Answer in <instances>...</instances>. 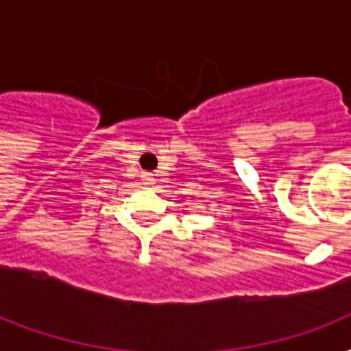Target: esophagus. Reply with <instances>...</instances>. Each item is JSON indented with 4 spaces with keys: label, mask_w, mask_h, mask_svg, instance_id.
Masks as SVG:
<instances>
[{
    "label": "esophagus",
    "mask_w": 351,
    "mask_h": 351,
    "mask_svg": "<svg viewBox=\"0 0 351 351\" xmlns=\"http://www.w3.org/2000/svg\"><path fill=\"white\" fill-rule=\"evenodd\" d=\"M142 180L145 182V184H153V182H154V178H153V175H149V173H143Z\"/></svg>",
    "instance_id": "34e87169"
}]
</instances>
